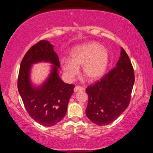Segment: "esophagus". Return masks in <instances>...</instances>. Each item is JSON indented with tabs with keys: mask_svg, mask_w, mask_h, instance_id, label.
<instances>
[{
	"mask_svg": "<svg viewBox=\"0 0 153 153\" xmlns=\"http://www.w3.org/2000/svg\"><path fill=\"white\" fill-rule=\"evenodd\" d=\"M85 90L84 88L81 87V86H75L74 89L75 92H78V91H79V90Z\"/></svg>",
	"mask_w": 153,
	"mask_h": 153,
	"instance_id": "obj_1",
	"label": "esophagus"
}]
</instances>
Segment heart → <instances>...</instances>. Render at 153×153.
Returning <instances> with one entry per match:
<instances>
[{
  "label": "heart",
  "instance_id": "b5f03b06",
  "mask_svg": "<svg viewBox=\"0 0 153 153\" xmlns=\"http://www.w3.org/2000/svg\"><path fill=\"white\" fill-rule=\"evenodd\" d=\"M109 63V53L99 43L89 42L79 45L71 51L69 61H65L63 70L67 78L72 80L82 67V75L90 81L101 77Z\"/></svg>",
  "mask_w": 153,
  "mask_h": 153
}]
</instances>
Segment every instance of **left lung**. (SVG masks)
I'll return each instance as SVG.
<instances>
[{
    "label": "left lung",
    "mask_w": 153,
    "mask_h": 153,
    "mask_svg": "<svg viewBox=\"0 0 153 153\" xmlns=\"http://www.w3.org/2000/svg\"><path fill=\"white\" fill-rule=\"evenodd\" d=\"M116 67L86 89L88 118L98 126L108 125L128 107L134 84V72L128 55L121 48Z\"/></svg>",
    "instance_id": "obj_1"
}]
</instances>
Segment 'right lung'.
<instances>
[{
	"mask_svg": "<svg viewBox=\"0 0 153 153\" xmlns=\"http://www.w3.org/2000/svg\"><path fill=\"white\" fill-rule=\"evenodd\" d=\"M40 62L51 63V73L40 86L30 79L32 65ZM60 63L54 46L47 40H41L32 46L23 58L18 76V91L28 114L36 122L53 126L64 117L75 86L63 82L59 77Z\"/></svg>",
	"mask_w": 153,
	"mask_h": 153,
	"instance_id": "right-lung-1",
	"label": "right lung"
}]
</instances>
